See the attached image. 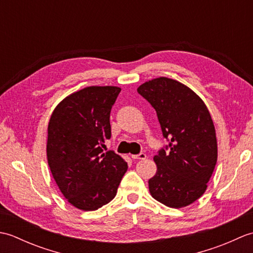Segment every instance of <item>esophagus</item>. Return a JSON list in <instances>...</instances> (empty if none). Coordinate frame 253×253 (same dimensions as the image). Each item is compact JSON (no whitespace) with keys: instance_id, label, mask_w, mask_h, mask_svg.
Masks as SVG:
<instances>
[{"instance_id":"1","label":"esophagus","mask_w":253,"mask_h":253,"mask_svg":"<svg viewBox=\"0 0 253 253\" xmlns=\"http://www.w3.org/2000/svg\"><path fill=\"white\" fill-rule=\"evenodd\" d=\"M146 158H147V154L143 153V152L136 154V155H132L133 160H146Z\"/></svg>"}]
</instances>
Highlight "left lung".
<instances>
[{
	"label": "left lung",
	"instance_id": "1",
	"mask_svg": "<svg viewBox=\"0 0 253 253\" xmlns=\"http://www.w3.org/2000/svg\"><path fill=\"white\" fill-rule=\"evenodd\" d=\"M157 112L169 141L154 157L158 170L149 190L169 208L189 206L207 190L217 161L215 128L206 104L191 89L160 77L137 89Z\"/></svg>",
	"mask_w": 253,
	"mask_h": 253
}]
</instances>
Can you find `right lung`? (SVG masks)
Masks as SVG:
<instances>
[{
  "instance_id": "right-lung-1",
  "label": "right lung",
  "mask_w": 253,
  "mask_h": 253,
  "mask_svg": "<svg viewBox=\"0 0 253 253\" xmlns=\"http://www.w3.org/2000/svg\"><path fill=\"white\" fill-rule=\"evenodd\" d=\"M121 88L87 87L58 104L47 127L46 155L53 178L67 201L94 211L114 199L128 169L104 141L111 138L110 114Z\"/></svg>"
}]
</instances>
